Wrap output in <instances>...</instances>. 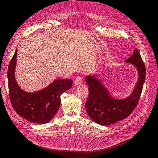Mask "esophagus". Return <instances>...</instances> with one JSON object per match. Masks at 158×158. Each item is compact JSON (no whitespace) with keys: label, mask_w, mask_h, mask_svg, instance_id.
<instances>
[{"label":"esophagus","mask_w":158,"mask_h":158,"mask_svg":"<svg viewBox=\"0 0 158 158\" xmlns=\"http://www.w3.org/2000/svg\"><path fill=\"white\" fill-rule=\"evenodd\" d=\"M82 78L80 76H77V77L76 78L75 81H74V84L76 85H79L80 84H82Z\"/></svg>","instance_id":"34e87169"}]
</instances>
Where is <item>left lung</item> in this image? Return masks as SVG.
<instances>
[{"label":"left lung","instance_id":"left-lung-1","mask_svg":"<svg viewBox=\"0 0 158 158\" xmlns=\"http://www.w3.org/2000/svg\"><path fill=\"white\" fill-rule=\"evenodd\" d=\"M125 63L135 65L138 78L131 94L126 98H113L103 82L96 76L87 75L89 95L85 105L89 117L96 123L107 126L127 118L139 101L146 77V68L139 51L135 49Z\"/></svg>","mask_w":158,"mask_h":158}]
</instances>
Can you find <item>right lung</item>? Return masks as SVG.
<instances>
[{
	"instance_id": "right-lung-1",
	"label": "right lung",
	"mask_w": 158,
	"mask_h": 158,
	"mask_svg": "<svg viewBox=\"0 0 158 158\" xmlns=\"http://www.w3.org/2000/svg\"><path fill=\"white\" fill-rule=\"evenodd\" d=\"M17 51L10 62L8 69L9 95L12 106L16 113L27 121L45 124L51 121L60 105V95L73 85L70 79L53 81L46 88L34 92L21 89L15 78Z\"/></svg>"
}]
</instances>
